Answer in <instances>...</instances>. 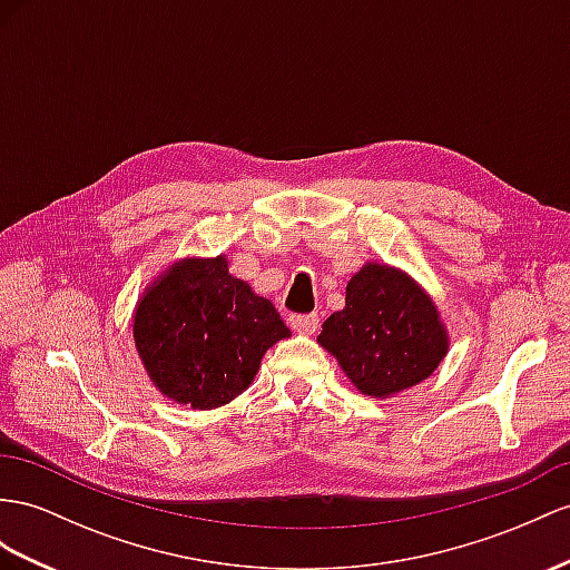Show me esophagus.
Wrapping results in <instances>:
<instances>
[{"instance_id": "obj_1", "label": "esophagus", "mask_w": 570, "mask_h": 570, "mask_svg": "<svg viewBox=\"0 0 570 570\" xmlns=\"http://www.w3.org/2000/svg\"><path fill=\"white\" fill-rule=\"evenodd\" d=\"M317 315H288V325L298 334H315L317 330Z\"/></svg>"}]
</instances>
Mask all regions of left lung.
Wrapping results in <instances>:
<instances>
[{
  "instance_id": "8db88e82",
  "label": "left lung",
  "mask_w": 570,
  "mask_h": 570,
  "mask_svg": "<svg viewBox=\"0 0 570 570\" xmlns=\"http://www.w3.org/2000/svg\"><path fill=\"white\" fill-rule=\"evenodd\" d=\"M317 344L337 358L361 395L390 400L435 373L450 334L412 274L368 259L348 279L344 308L325 320Z\"/></svg>"
}]
</instances>
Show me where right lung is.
<instances>
[{
	"mask_svg": "<svg viewBox=\"0 0 570 570\" xmlns=\"http://www.w3.org/2000/svg\"><path fill=\"white\" fill-rule=\"evenodd\" d=\"M137 356L160 395L216 410L253 385L262 356L291 337L274 305L228 272V257H180L146 284L132 313Z\"/></svg>",
	"mask_w": 570,
	"mask_h": 570,
	"instance_id": "obj_1",
	"label": "right lung"
}]
</instances>
